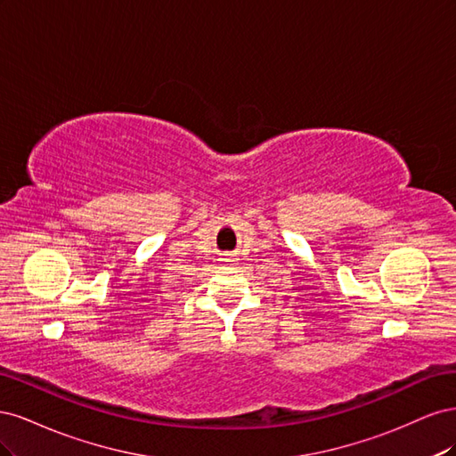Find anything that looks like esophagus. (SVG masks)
<instances>
[{"label": "esophagus", "mask_w": 456, "mask_h": 456, "mask_svg": "<svg viewBox=\"0 0 456 456\" xmlns=\"http://www.w3.org/2000/svg\"><path fill=\"white\" fill-rule=\"evenodd\" d=\"M224 260H226V262H228V260H230V258H224Z\"/></svg>", "instance_id": "obj_1"}]
</instances>
